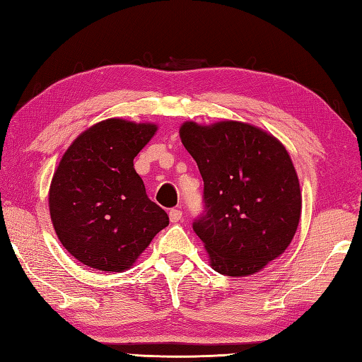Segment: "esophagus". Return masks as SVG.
<instances>
[{
    "mask_svg": "<svg viewBox=\"0 0 362 362\" xmlns=\"http://www.w3.org/2000/svg\"><path fill=\"white\" fill-rule=\"evenodd\" d=\"M182 216L183 214L180 210H175V209L169 210V219H171V222H179L182 219Z\"/></svg>",
    "mask_w": 362,
    "mask_h": 362,
    "instance_id": "obj_1",
    "label": "esophagus"
}]
</instances>
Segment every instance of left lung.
<instances>
[{"label": "left lung", "mask_w": 362, "mask_h": 362, "mask_svg": "<svg viewBox=\"0 0 362 362\" xmlns=\"http://www.w3.org/2000/svg\"><path fill=\"white\" fill-rule=\"evenodd\" d=\"M185 149L204 179V211L193 222L211 266L227 276L261 271L291 244L302 196L284 146L255 126L185 122Z\"/></svg>", "instance_id": "obj_1"}]
</instances>
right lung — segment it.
<instances>
[{
  "label": "right lung",
  "mask_w": 362,
  "mask_h": 362,
  "mask_svg": "<svg viewBox=\"0 0 362 362\" xmlns=\"http://www.w3.org/2000/svg\"><path fill=\"white\" fill-rule=\"evenodd\" d=\"M156 132V124L105 119L76 138L60 160L49 188L51 221L82 264L126 271L169 224L134 168Z\"/></svg>",
  "instance_id": "add662e5"
}]
</instances>
